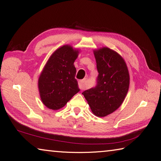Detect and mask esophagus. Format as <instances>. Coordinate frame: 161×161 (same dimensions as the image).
I'll use <instances>...</instances> for the list:
<instances>
[{
  "label": "esophagus",
  "mask_w": 161,
  "mask_h": 161,
  "mask_svg": "<svg viewBox=\"0 0 161 161\" xmlns=\"http://www.w3.org/2000/svg\"><path fill=\"white\" fill-rule=\"evenodd\" d=\"M79 86L80 89H85L86 88V79L80 80L79 82Z\"/></svg>",
  "instance_id": "34e87169"
}]
</instances>
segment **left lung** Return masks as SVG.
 I'll return each mask as SVG.
<instances>
[{
    "instance_id": "left-lung-1",
    "label": "left lung",
    "mask_w": 161,
    "mask_h": 161,
    "mask_svg": "<svg viewBox=\"0 0 161 161\" xmlns=\"http://www.w3.org/2000/svg\"><path fill=\"white\" fill-rule=\"evenodd\" d=\"M93 53L99 72L97 84L82 94L92 114L102 118L122 104L129 89L130 74L124 59L117 52L102 47Z\"/></svg>"
}]
</instances>
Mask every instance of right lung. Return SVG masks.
<instances>
[{"instance_id":"right-lung-1","label":"right lung","mask_w":161,"mask_h":161,"mask_svg":"<svg viewBox=\"0 0 161 161\" xmlns=\"http://www.w3.org/2000/svg\"><path fill=\"white\" fill-rule=\"evenodd\" d=\"M79 53V49L70 45L62 46L52 53L43 68L37 85L41 101L47 108H62L80 91L74 65Z\"/></svg>"}]
</instances>
